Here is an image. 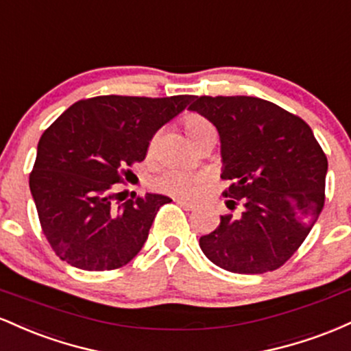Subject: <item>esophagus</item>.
Listing matches in <instances>:
<instances>
[{
	"instance_id": "obj_1",
	"label": "esophagus",
	"mask_w": 351,
	"mask_h": 351,
	"mask_svg": "<svg viewBox=\"0 0 351 351\" xmlns=\"http://www.w3.org/2000/svg\"><path fill=\"white\" fill-rule=\"evenodd\" d=\"M175 201H176V204H180V206L183 209H186V211H195L196 209V204L188 203V201H184V199H175Z\"/></svg>"
}]
</instances>
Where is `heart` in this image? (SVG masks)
<instances>
[{
  "label": "heart",
  "mask_w": 351,
  "mask_h": 351,
  "mask_svg": "<svg viewBox=\"0 0 351 351\" xmlns=\"http://www.w3.org/2000/svg\"><path fill=\"white\" fill-rule=\"evenodd\" d=\"M183 127L191 143H198L208 136H216V128L206 117L199 114H188L183 119ZM153 145V142H152ZM155 186L167 195L178 198H191L199 188V178L183 171H167L155 180Z\"/></svg>",
  "instance_id": "1"
}]
</instances>
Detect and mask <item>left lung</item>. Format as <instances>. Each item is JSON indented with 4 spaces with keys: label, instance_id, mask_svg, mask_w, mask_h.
Segmentation results:
<instances>
[{
    "label": "left lung",
    "instance_id": "1",
    "mask_svg": "<svg viewBox=\"0 0 351 351\" xmlns=\"http://www.w3.org/2000/svg\"><path fill=\"white\" fill-rule=\"evenodd\" d=\"M189 110L217 128L223 196L237 215L221 216L199 237L204 256L224 271L264 274L300 247L325 203L328 162L300 117L259 97H193Z\"/></svg>",
    "mask_w": 351,
    "mask_h": 351
}]
</instances>
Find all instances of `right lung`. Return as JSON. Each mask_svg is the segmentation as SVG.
<instances>
[{"label":"right lung","mask_w":351,"mask_h":351,"mask_svg":"<svg viewBox=\"0 0 351 351\" xmlns=\"http://www.w3.org/2000/svg\"><path fill=\"white\" fill-rule=\"evenodd\" d=\"M191 100L100 95L75 102L44 132L29 188L60 259L82 271H112L140 252L156 213L171 199L147 193L122 203L114 184L143 162L156 130Z\"/></svg>","instance_id":"1"}]
</instances>
